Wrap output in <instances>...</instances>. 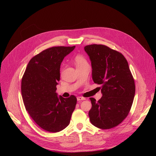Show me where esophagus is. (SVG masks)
<instances>
[{
	"mask_svg": "<svg viewBox=\"0 0 156 156\" xmlns=\"http://www.w3.org/2000/svg\"><path fill=\"white\" fill-rule=\"evenodd\" d=\"M86 99L84 98H83V97H81V96H78V97H77V100L78 101H84V100H85Z\"/></svg>",
	"mask_w": 156,
	"mask_h": 156,
	"instance_id": "obj_1",
	"label": "esophagus"
}]
</instances>
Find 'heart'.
<instances>
[{
	"mask_svg": "<svg viewBox=\"0 0 156 156\" xmlns=\"http://www.w3.org/2000/svg\"><path fill=\"white\" fill-rule=\"evenodd\" d=\"M75 63L76 64V68L80 67L83 65L88 64L86 58L81 55H77L75 58Z\"/></svg>",
	"mask_w": 156,
	"mask_h": 156,
	"instance_id": "obj_1",
	"label": "heart"
}]
</instances>
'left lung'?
I'll return each instance as SVG.
<instances>
[{
    "label": "left lung",
    "mask_w": 156,
    "mask_h": 156,
    "mask_svg": "<svg viewBox=\"0 0 156 156\" xmlns=\"http://www.w3.org/2000/svg\"><path fill=\"white\" fill-rule=\"evenodd\" d=\"M92 66V78L101 84L102 97L98 101L90 98L91 123L102 129L121 123L128 116L135 94V80L128 63L120 52L102 44L84 47Z\"/></svg>",
    "instance_id": "left-lung-1"
}]
</instances>
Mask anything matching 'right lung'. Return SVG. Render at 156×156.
<instances>
[{"instance_id": "add662e5", "label": "right lung", "mask_w": 156, "mask_h": 156, "mask_svg": "<svg viewBox=\"0 0 156 156\" xmlns=\"http://www.w3.org/2000/svg\"><path fill=\"white\" fill-rule=\"evenodd\" d=\"M75 46L48 48L29 62L21 80V94L26 110L42 129L57 133L70 122L77 99L57 96L55 93L60 80V64Z\"/></svg>"}]
</instances>
